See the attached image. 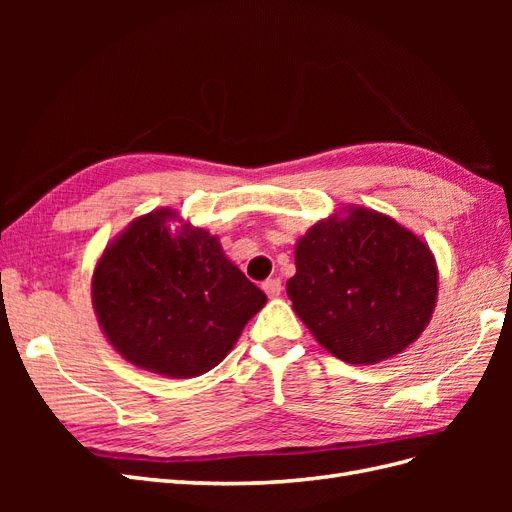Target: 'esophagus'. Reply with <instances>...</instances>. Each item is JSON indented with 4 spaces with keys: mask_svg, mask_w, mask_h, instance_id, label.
<instances>
[{
    "mask_svg": "<svg viewBox=\"0 0 512 512\" xmlns=\"http://www.w3.org/2000/svg\"><path fill=\"white\" fill-rule=\"evenodd\" d=\"M262 290L267 292L269 299H277L282 294V280H277V277H273V280H267L265 284H262Z\"/></svg>",
    "mask_w": 512,
    "mask_h": 512,
    "instance_id": "obj_1",
    "label": "esophagus"
}]
</instances>
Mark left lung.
Returning <instances> with one entry per match:
<instances>
[{"mask_svg":"<svg viewBox=\"0 0 512 512\" xmlns=\"http://www.w3.org/2000/svg\"><path fill=\"white\" fill-rule=\"evenodd\" d=\"M286 292L316 342L352 365L404 352L438 299L429 245L374 209L348 207L309 228L294 247Z\"/></svg>","mask_w":512,"mask_h":512,"instance_id":"1","label":"left lung"}]
</instances>
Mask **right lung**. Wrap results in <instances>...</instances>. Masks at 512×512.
Here are the masks:
<instances>
[{
  "label": "right lung",
  "instance_id": "1",
  "mask_svg": "<svg viewBox=\"0 0 512 512\" xmlns=\"http://www.w3.org/2000/svg\"><path fill=\"white\" fill-rule=\"evenodd\" d=\"M162 207L106 245L91 277V303L111 346L128 363L166 378L207 374L267 303L220 239Z\"/></svg>",
  "mask_w": 512,
  "mask_h": 512
}]
</instances>
